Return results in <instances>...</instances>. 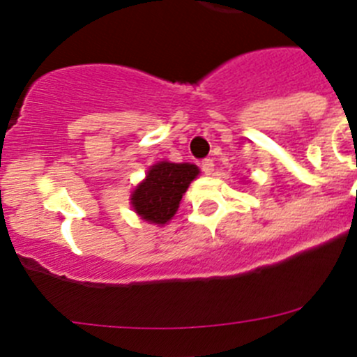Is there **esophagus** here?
Wrapping results in <instances>:
<instances>
[{"instance_id": "34e87169", "label": "esophagus", "mask_w": 357, "mask_h": 357, "mask_svg": "<svg viewBox=\"0 0 357 357\" xmlns=\"http://www.w3.org/2000/svg\"><path fill=\"white\" fill-rule=\"evenodd\" d=\"M200 167L202 171H204V174L211 176L212 172H214V162H212V158H205V160H202Z\"/></svg>"}]
</instances>
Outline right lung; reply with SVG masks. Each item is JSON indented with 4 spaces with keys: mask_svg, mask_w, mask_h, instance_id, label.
<instances>
[{
    "mask_svg": "<svg viewBox=\"0 0 357 357\" xmlns=\"http://www.w3.org/2000/svg\"><path fill=\"white\" fill-rule=\"evenodd\" d=\"M199 172L193 164L158 162L131 193L132 208L145 221L165 225L176 214L179 202Z\"/></svg>",
    "mask_w": 357,
    "mask_h": 357,
    "instance_id": "right-lung-1",
    "label": "right lung"
}]
</instances>
